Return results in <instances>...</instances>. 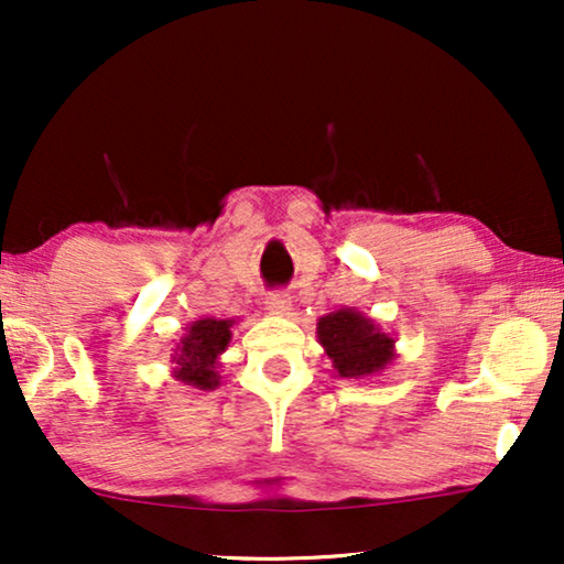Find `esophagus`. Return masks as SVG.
I'll return each mask as SVG.
<instances>
[{
    "label": "esophagus",
    "mask_w": 564,
    "mask_h": 564,
    "mask_svg": "<svg viewBox=\"0 0 564 564\" xmlns=\"http://www.w3.org/2000/svg\"><path fill=\"white\" fill-rule=\"evenodd\" d=\"M267 311H272L276 315H288L292 311V297L288 295V292H282V290L272 292V295L267 297Z\"/></svg>",
    "instance_id": "1"
}]
</instances>
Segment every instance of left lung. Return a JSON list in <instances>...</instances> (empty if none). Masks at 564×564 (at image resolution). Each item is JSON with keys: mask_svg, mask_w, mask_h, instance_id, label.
I'll list each match as a JSON object with an SVG mask.
<instances>
[{"mask_svg": "<svg viewBox=\"0 0 564 564\" xmlns=\"http://www.w3.org/2000/svg\"><path fill=\"white\" fill-rule=\"evenodd\" d=\"M318 341L334 361L338 377H372L395 359V338L382 334L372 318L351 307L323 315L318 321Z\"/></svg>", "mask_w": 564, "mask_h": 564, "instance_id": "obj_1", "label": "left lung"}]
</instances>
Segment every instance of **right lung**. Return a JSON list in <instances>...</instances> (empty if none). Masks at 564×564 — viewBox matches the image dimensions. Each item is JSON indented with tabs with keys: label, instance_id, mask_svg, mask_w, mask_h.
Segmentation results:
<instances>
[{
	"label": "right lung",
	"instance_id": "right-lung-1",
	"mask_svg": "<svg viewBox=\"0 0 564 564\" xmlns=\"http://www.w3.org/2000/svg\"><path fill=\"white\" fill-rule=\"evenodd\" d=\"M236 321L203 318L187 328L174 351V377L197 390H215L220 384L218 357L228 349L230 328Z\"/></svg>",
	"mask_w": 564,
	"mask_h": 564
}]
</instances>
